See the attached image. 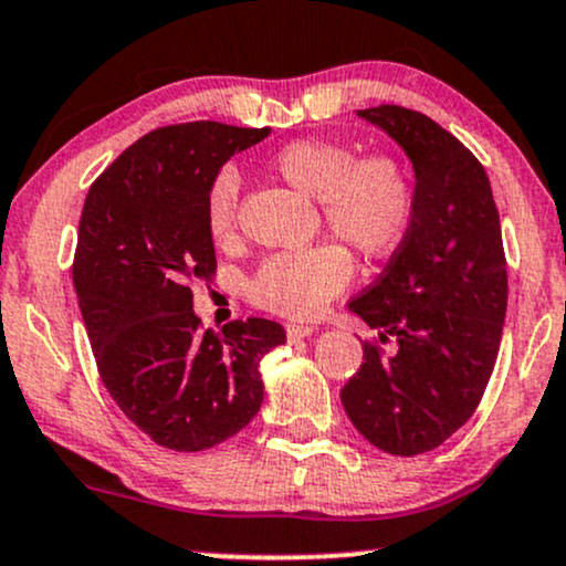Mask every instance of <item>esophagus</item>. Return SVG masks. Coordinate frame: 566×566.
<instances>
[{
    "mask_svg": "<svg viewBox=\"0 0 566 566\" xmlns=\"http://www.w3.org/2000/svg\"><path fill=\"white\" fill-rule=\"evenodd\" d=\"M313 332H316V326H311V324H287V337L292 339V343L311 337Z\"/></svg>",
    "mask_w": 566,
    "mask_h": 566,
    "instance_id": "1",
    "label": "esophagus"
}]
</instances>
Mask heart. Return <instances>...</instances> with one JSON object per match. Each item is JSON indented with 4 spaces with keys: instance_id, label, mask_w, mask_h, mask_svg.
I'll return each mask as SVG.
<instances>
[{
    "instance_id": "b5f03b06",
    "label": "heart",
    "mask_w": 566,
    "mask_h": 566,
    "mask_svg": "<svg viewBox=\"0 0 566 566\" xmlns=\"http://www.w3.org/2000/svg\"><path fill=\"white\" fill-rule=\"evenodd\" d=\"M269 166L297 192L316 197L324 223L358 255H382L403 234L411 216V184L390 155L356 158L335 139H295L271 155ZM240 174L221 168L208 184L206 223L213 240L234 227ZM350 258L335 242L276 253L258 265L250 297L282 316H313L348 284Z\"/></svg>"
}]
</instances>
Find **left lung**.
Listing matches in <instances>:
<instances>
[{"label":"left lung","instance_id":"left-lung-1","mask_svg":"<svg viewBox=\"0 0 566 566\" xmlns=\"http://www.w3.org/2000/svg\"><path fill=\"white\" fill-rule=\"evenodd\" d=\"M406 153L411 218L385 271L348 303L390 350L364 345L343 387L371 446L419 455L464 427L482 400L506 318V258L485 168L432 118L398 105L356 111Z\"/></svg>","mask_w":566,"mask_h":566}]
</instances>
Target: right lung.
<instances>
[{"instance_id":"obj_1","label":"right lung","mask_w":566,"mask_h":566,"mask_svg":"<svg viewBox=\"0 0 566 566\" xmlns=\"http://www.w3.org/2000/svg\"><path fill=\"white\" fill-rule=\"evenodd\" d=\"M269 134L216 120L158 128L86 195L73 284L88 343L120 411L171 451H206L244 430L263 403L261 360L287 343L269 318L202 332L189 287L216 271L210 179Z\"/></svg>"}]
</instances>
